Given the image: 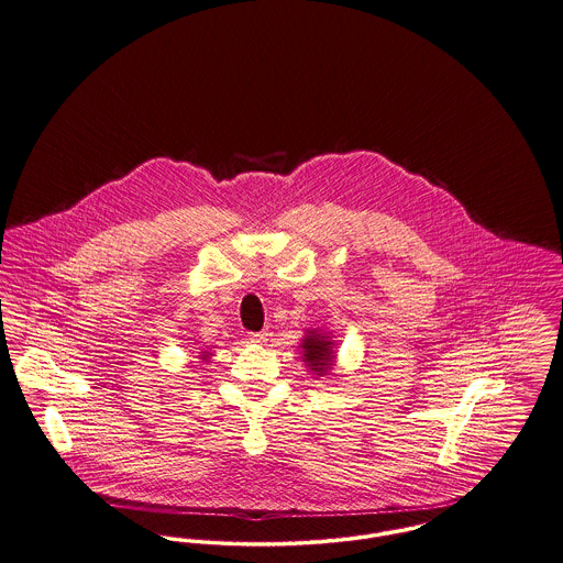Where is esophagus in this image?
Wrapping results in <instances>:
<instances>
[{
    "mask_svg": "<svg viewBox=\"0 0 563 563\" xmlns=\"http://www.w3.org/2000/svg\"><path fill=\"white\" fill-rule=\"evenodd\" d=\"M252 344H266V340H268V331H257V333H250V338H247Z\"/></svg>",
    "mask_w": 563,
    "mask_h": 563,
    "instance_id": "esophagus-1",
    "label": "esophagus"
}]
</instances>
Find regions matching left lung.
I'll return each mask as SVG.
<instances>
[{"label": "left lung", "instance_id": "1", "mask_svg": "<svg viewBox=\"0 0 563 563\" xmlns=\"http://www.w3.org/2000/svg\"><path fill=\"white\" fill-rule=\"evenodd\" d=\"M333 342L327 333L322 331H307L303 342H301V351H303V361H306L307 367L318 374V376H324L331 365H333Z\"/></svg>", "mask_w": 563, "mask_h": 563}]
</instances>
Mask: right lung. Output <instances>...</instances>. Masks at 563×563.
I'll return each mask as SVG.
<instances>
[{
    "mask_svg": "<svg viewBox=\"0 0 563 563\" xmlns=\"http://www.w3.org/2000/svg\"><path fill=\"white\" fill-rule=\"evenodd\" d=\"M208 357H210V353H206V351H205V353H202V358H208Z\"/></svg>",
    "mask_w": 563,
    "mask_h": 563,
    "instance_id": "obj_1",
    "label": "right lung"
}]
</instances>
